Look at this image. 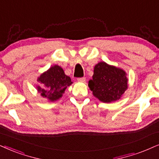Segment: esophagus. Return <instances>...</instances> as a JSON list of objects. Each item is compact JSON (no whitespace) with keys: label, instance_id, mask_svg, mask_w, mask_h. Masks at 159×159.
<instances>
[{"label":"esophagus","instance_id":"34e87169","mask_svg":"<svg viewBox=\"0 0 159 159\" xmlns=\"http://www.w3.org/2000/svg\"><path fill=\"white\" fill-rule=\"evenodd\" d=\"M78 82H85L86 81V78H78Z\"/></svg>","mask_w":159,"mask_h":159}]
</instances>
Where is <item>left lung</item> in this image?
<instances>
[{
    "label": "left lung",
    "mask_w": 159,
    "mask_h": 159,
    "mask_svg": "<svg viewBox=\"0 0 159 159\" xmlns=\"http://www.w3.org/2000/svg\"><path fill=\"white\" fill-rule=\"evenodd\" d=\"M88 86L98 100L111 103L119 100L128 89V78L123 70L101 61L94 66Z\"/></svg>",
    "instance_id": "left-lung-1"
}]
</instances>
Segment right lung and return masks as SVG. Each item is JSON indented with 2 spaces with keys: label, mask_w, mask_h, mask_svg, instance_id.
Instances as JSON below:
<instances>
[{
  "label": "right lung",
  "mask_w": 159,
  "mask_h": 159,
  "mask_svg": "<svg viewBox=\"0 0 159 159\" xmlns=\"http://www.w3.org/2000/svg\"><path fill=\"white\" fill-rule=\"evenodd\" d=\"M41 86H37V91L43 98L50 101H55L62 97L65 89L73 84L69 76L66 75L63 69L54 65L38 78Z\"/></svg>",
  "instance_id": "add662e5"
}]
</instances>
